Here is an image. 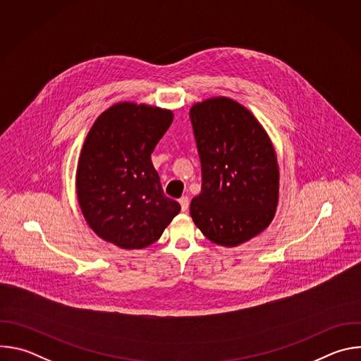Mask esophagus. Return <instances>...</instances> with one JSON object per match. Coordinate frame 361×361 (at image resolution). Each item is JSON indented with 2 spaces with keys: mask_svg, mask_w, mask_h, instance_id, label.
Here are the masks:
<instances>
[{
  "mask_svg": "<svg viewBox=\"0 0 361 361\" xmlns=\"http://www.w3.org/2000/svg\"><path fill=\"white\" fill-rule=\"evenodd\" d=\"M178 202H180V205H181V210H183V212H187V210H188L190 202H188V198H187V197H181V198L178 200Z\"/></svg>",
  "mask_w": 361,
  "mask_h": 361,
  "instance_id": "34e87169",
  "label": "esophagus"
}]
</instances>
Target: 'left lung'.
Masks as SVG:
<instances>
[{
    "mask_svg": "<svg viewBox=\"0 0 361 361\" xmlns=\"http://www.w3.org/2000/svg\"><path fill=\"white\" fill-rule=\"evenodd\" d=\"M190 120L201 163L194 224L212 243L237 247L273 221L280 194L274 145L254 114L228 97L194 102Z\"/></svg>",
    "mask_w": 361,
    "mask_h": 361,
    "instance_id": "8db88e82",
    "label": "left lung"
}]
</instances>
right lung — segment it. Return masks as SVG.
<instances>
[{"mask_svg":"<svg viewBox=\"0 0 361 361\" xmlns=\"http://www.w3.org/2000/svg\"><path fill=\"white\" fill-rule=\"evenodd\" d=\"M174 118L171 110L116 102L91 126L78 157L75 190L90 228L124 250L156 243L180 204L161 188L151 152Z\"/></svg>","mask_w":361,"mask_h":361,"instance_id":"add662e5","label":"right lung"}]
</instances>
